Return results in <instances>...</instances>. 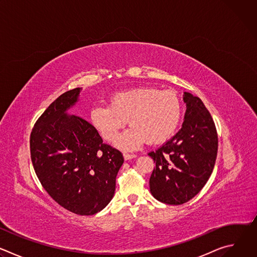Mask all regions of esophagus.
<instances>
[{"mask_svg": "<svg viewBox=\"0 0 257 257\" xmlns=\"http://www.w3.org/2000/svg\"><path fill=\"white\" fill-rule=\"evenodd\" d=\"M137 156L136 155H134V154H124V159H125V161H129V160H131V159H135Z\"/></svg>", "mask_w": 257, "mask_h": 257, "instance_id": "1", "label": "esophagus"}]
</instances>
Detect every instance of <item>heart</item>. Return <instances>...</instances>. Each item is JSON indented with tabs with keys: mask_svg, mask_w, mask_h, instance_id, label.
<instances>
[{
	"mask_svg": "<svg viewBox=\"0 0 257 257\" xmlns=\"http://www.w3.org/2000/svg\"><path fill=\"white\" fill-rule=\"evenodd\" d=\"M183 114L182 102L170 90L141 86L118 91L108 98V105H95L89 120L106 141H113L127 120L131 126L116 141L118 148L133 151L145 141L160 144L173 136Z\"/></svg>",
	"mask_w": 257,
	"mask_h": 257,
	"instance_id": "heart-1",
	"label": "heart"
}]
</instances>
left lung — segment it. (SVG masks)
Masks as SVG:
<instances>
[{"label":"left lung","mask_w":257,"mask_h":257,"mask_svg":"<svg viewBox=\"0 0 257 257\" xmlns=\"http://www.w3.org/2000/svg\"><path fill=\"white\" fill-rule=\"evenodd\" d=\"M182 128L150 157L156 168L150 179L153 196L179 205L192 199L206 184L217 155V133L202 100L189 92Z\"/></svg>","instance_id":"left-lung-1"}]
</instances>
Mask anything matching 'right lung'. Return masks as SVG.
<instances>
[{"label":"right lung","instance_id":"obj_1","mask_svg":"<svg viewBox=\"0 0 257 257\" xmlns=\"http://www.w3.org/2000/svg\"><path fill=\"white\" fill-rule=\"evenodd\" d=\"M81 88L66 91L54 100L30 134L31 162L45 190L64 208L92 215L112 200L123 155L102 143L86 120L68 115Z\"/></svg>","mask_w":257,"mask_h":257}]
</instances>
